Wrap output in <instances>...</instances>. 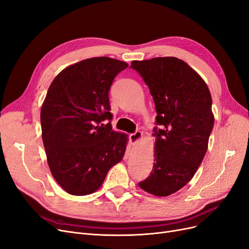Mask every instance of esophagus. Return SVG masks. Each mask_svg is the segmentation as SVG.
I'll return each mask as SVG.
<instances>
[{
    "mask_svg": "<svg viewBox=\"0 0 249 249\" xmlns=\"http://www.w3.org/2000/svg\"><path fill=\"white\" fill-rule=\"evenodd\" d=\"M142 137V132L139 130H136L134 133L130 134V136H129V138H130V142L132 144H136Z\"/></svg>",
    "mask_w": 249,
    "mask_h": 249,
    "instance_id": "34e87169",
    "label": "esophagus"
}]
</instances>
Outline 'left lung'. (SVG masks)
<instances>
[{
    "mask_svg": "<svg viewBox=\"0 0 249 249\" xmlns=\"http://www.w3.org/2000/svg\"><path fill=\"white\" fill-rule=\"evenodd\" d=\"M156 106L155 163L138 183L144 191L168 196L185 186L208 150L213 127L208 85L188 64L175 57L132 61Z\"/></svg>",
    "mask_w": 249,
    "mask_h": 249,
    "instance_id": "8db88e82",
    "label": "left lung"
}]
</instances>
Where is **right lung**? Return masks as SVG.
Instances as JSON below:
<instances>
[{"label":"right lung","mask_w":249,"mask_h":249,"mask_svg":"<svg viewBox=\"0 0 249 249\" xmlns=\"http://www.w3.org/2000/svg\"><path fill=\"white\" fill-rule=\"evenodd\" d=\"M128 64L107 57L65 68L40 110L42 142L52 175L72 196L98 190L125 154L127 135L113 130L109 90Z\"/></svg>","instance_id":"obj_1"}]
</instances>
